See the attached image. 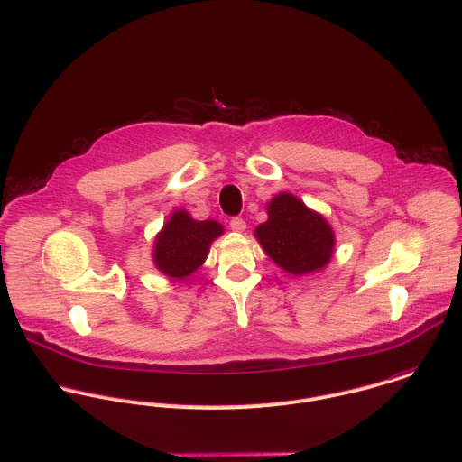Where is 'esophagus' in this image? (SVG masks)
<instances>
[{
  "label": "esophagus",
  "instance_id": "1",
  "mask_svg": "<svg viewBox=\"0 0 462 462\" xmlns=\"http://www.w3.org/2000/svg\"><path fill=\"white\" fill-rule=\"evenodd\" d=\"M229 227H231L233 231L242 233V231H245V220L240 218V217H233V218L229 220Z\"/></svg>",
  "mask_w": 462,
  "mask_h": 462
}]
</instances>
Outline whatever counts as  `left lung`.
Instances as JSON below:
<instances>
[{"label": "left lung", "mask_w": 462, "mask_h": 462, "mask_svg": "<svg viewBox=\"0 0 462 462\" xmlns=\"http://www.w3.org/2000/svg\"><path fill=\"white\" fill-rule=\"evenodd\" d=\"M267 213V222L254 235L274 263L291 274L312 273L328 263L334 235L321 215L289 193L274 197Z\"/></svg>", "instance_id": "8db88e82"}]
</instances>
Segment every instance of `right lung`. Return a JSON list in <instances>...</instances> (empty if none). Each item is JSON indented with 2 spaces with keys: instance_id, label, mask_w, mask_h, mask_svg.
Segmentation results:
<instances>
[{
  "instance_id": "add662e5",
  "label": "right lung",
  "mask_w": 462,
  "mask_h": 462,
  "mask_svg": "<svg viewBox=\"0 0 462 462\" xmlns=\"http://www.w3.org/2000/svg\"><path fill=\"white\" fill-rule=\"evenodd\" d=\"M224 233L215 220H193L186 211H177L155 240V265L171 278H186L206 260L209 244Z\"/></svg>"
}]
</instances>
